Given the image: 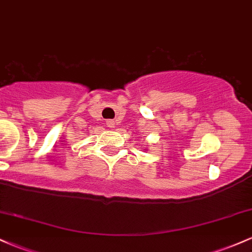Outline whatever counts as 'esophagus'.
<instances>
[{
	"label": "esophagus",
	"instance_id": "obj_1",
	"mask_svg": "<svg viewBox=\"0 0 252 252\" xmlns=\"http://www.w3.org/2000/svg\"><path fill=\"white\" fill-rule=\"evenodd\" d=\"M106 126H108L109 128H115V126H116V122H115L114 120H108V121H106Z\"/></svg>",
	"mask_w": 252,
	"mask_h": 252
}]
</instances>
